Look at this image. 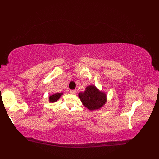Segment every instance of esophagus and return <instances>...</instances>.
<instances>
[{
  "label": "esophagus",
  "mask_w": 159,
  "mask_h": 159,
  "mask_svg": "<svg viewBox=\"0 0 159 159\" xmlns=\"http://www.w3.org/2000/svg\"><path fill=\"white\" fill-rule=\"evenodd\" d=\"M70 92L71 94H75V93H76V91H75V90H70Z\"/></svg>",
  "instance_id": "obj_1"
}]
</instances>
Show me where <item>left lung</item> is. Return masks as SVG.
I'll return each mask as SVG.
<instances>
[{
    "label": "left lung",
    "mask_w": 159,
    "mask_h": 159,
    "mask_svg": "<svg viewBox=\"0 0 159 159\" xmlns=\"http://www.w3.org/2000/svg\"><path fill=\"white\" fill-rule=\"evenodd\" d=\"M83 105L90 110H98L106 102V94L98 91L94 86H89L86 88L84 93L79 95Z\"/></svg>",
    "instance_id": "1"
}]
</instances>
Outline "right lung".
Here are the masks:
<instances>
[{
    "mask_svg": "<svg viewBox=\"0 0 159 159\" xmlns=\"http://www.w3.org/2000/svg\"><path fill=\"white\" fill-rule=\"evenodd\" d=\"M62 95V93H55V94H53V95L50 96L49 97V101L50 102H56L57 100H58V98H59L61 97V96Z\"/></svg>",
    "mask_w": 159,
    "mask_h": 159,
    "instance_id": "1",
    "label": "right lung"
}]
</instances>
